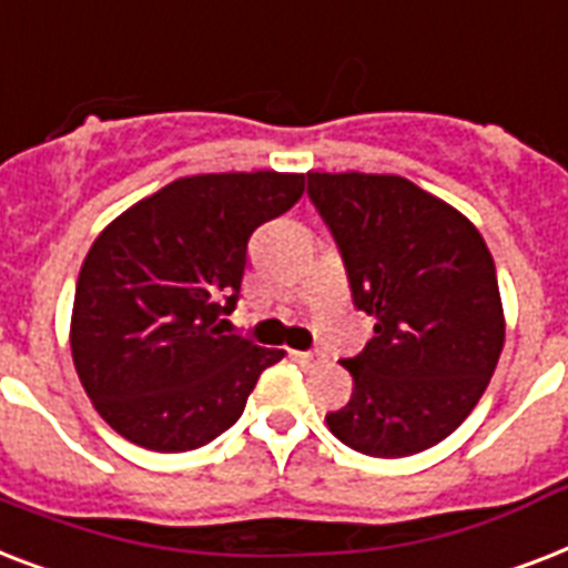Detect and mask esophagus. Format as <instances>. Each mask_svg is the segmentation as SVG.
Wrapping results in <instances>:
<instances>
[{"instance_id":"34e87169","label":"esophagus","mask_w":568,"mask_h":568,"mask_svg":"<svg viewBox=\"0 0 568 568\" xmlns=\"http://www.w3.org/2000/svg\"><path fill=\"white\" fill-rule=\"evenodd\" d=\"M292 356L301 365H321L327 356L321 354V351H292Z\"/></svg>"}]
</instances>
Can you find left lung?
<instances>
[{"instance_id":"1","label":"left lung","mask_w":568,"mask_h":568,"mask_svg":"<svg viewBox=\"0 0 568 568\" xmlns=\"http://www.w3.org/2000/svg\"><path fill=\"white\" fill-rule=\"evenodd\" d=\"M312 205L354 306L377 318L345 359L354 395L327 427L368 457H409L457 430L493 379L504 312L493 253L471 223L404 176L310 173Z\"/></svg>"}]
</instances>
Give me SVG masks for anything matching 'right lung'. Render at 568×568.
<instances>
[{
	"mask_svg": "<svg viewBox=\"0 0 568 568\" xmlns=\"http://www.w3.org/2000/svg\"><path fill=\"white\" fill-rule=\"evenodd\" d=\"M303 196L301 173H203L102 230L75 285L70 347L97 413L141 448L180 454L239 422L285 351L230 333L250 235Z\"/></svg>",
	"mask_w": 568,
	"mask_h": 568,
	"instance_id": "right-lung-1",
	"label": "right lung"
}]
</instances>
